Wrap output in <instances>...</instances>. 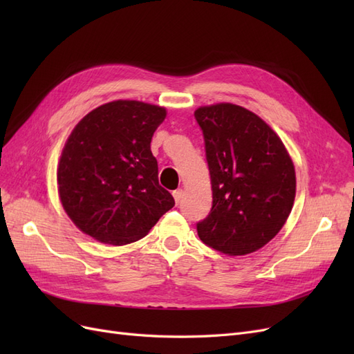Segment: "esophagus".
Listing matches in <instances>:
<instances>
[{"instance_id":"esophagus-1","label":"esophagus","mask_w":354,"mask_h":354,"mask_svg":"<svg viewBox=\"0 0 354 354\" xmlns=\"http://www.w3.org/2000/svg\"><path fill=\"white\" fill-rule=\"evenodd\" d=\"M173 196H174L176 203H178L181 199H183V196H185V190H183V189H177V190H174V192H173Z\"/></svg>"}]
</instances>
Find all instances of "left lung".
<instances>
[{
  "label": "left lung",
  "mask_w": 354,
  "mask_h": 354,
  "mask_svg": "<svg viewBox=\"0 0 354 354\" xmlns=\"http://www.w3.org/2000/svg\"><path fill=\"white\" fill-rule=\"evenodd\" d=\"M195 118L212 189V207L196 224L198 236L227 255L263 248L283 227L294 205L291 156L272 128L242 106H202Z\"/></svg>",
  "instance_id": "left-lung-1"
}]
</instances>
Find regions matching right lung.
<instances>
[{
  "instance_id": "1",
  "label": "right lung",
  "mask_w": 354,
  "mask_h": 354,
  "mask_svg": "<svg viewBox=\"0 0 354 354\" xmlns=\"http://www.w3.org/2000/svg\"><path fill=\"white\" fill-rule=\"evenodd\" d=\"M160 106L115 100L85 115L57 168L62 205L81 232L109 245L145 238L174 207L159 185L151 142L165 120Z\"/></svg>"
}]
</instances>
